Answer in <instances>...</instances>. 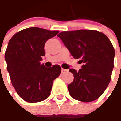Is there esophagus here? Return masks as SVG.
<instances>
[{
  "label": "esophagus",
  "mask_w": 121,
  "mask_h": 121,
  "mask_svg": "<svg viewBox=\"0 0 121 121\" xmlns=\"http://www.w3.org/2000/svg\"><path fill=\"white\" fill-rule=\"evenodd\" d=\"M67 71H68L67 70H66V69H64V68H62V69H61V72H62V73H64L66 72Z\"/></svg>",
  "instance_id": "obj_1"
}]
</instances>
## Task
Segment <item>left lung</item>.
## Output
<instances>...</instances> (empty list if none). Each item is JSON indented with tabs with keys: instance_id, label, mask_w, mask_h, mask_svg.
<instances>
[{
	"instance_id": "obj_1",
	"label": "left lung",
	"mask_w": 121,
	"mask_h": 121,
	"mask_svg": "<svg viewBox=\"0 0 121 121\" xmlns=\"http://www.w3.org/2000/svg\"><path fill=\"white\" fill-rule=\"evenodd\" d=\"M57 36L73 58L83 63L78 72L69 70L74 77L68 85L70 96L83 102L98 99L108 86L114 67L115 49L110 40L94 30L63 31Z\"/></svg>"
}]
</instances>
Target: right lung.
Listing matches in <instances>:
<instances>
[{
  "label": "right lung",
  "instance_id": "1",
  "mask_svg": "<svg viewBox=\"0 0 121 121\" xmlns=\"http://www.w3.org/2000/svg\"><path fill=\"white\" fill-rule=\"evenodd\" d=\"M59 32L30 27L15 33L8 42L5 59L10 80L18 95L27 102L48 98L53 81L61 73L59 65L47 68L40 64L46 41Z\"/></svg>",
  "mask_w": 121,
  "mask_h": 121
}]
</instances>
